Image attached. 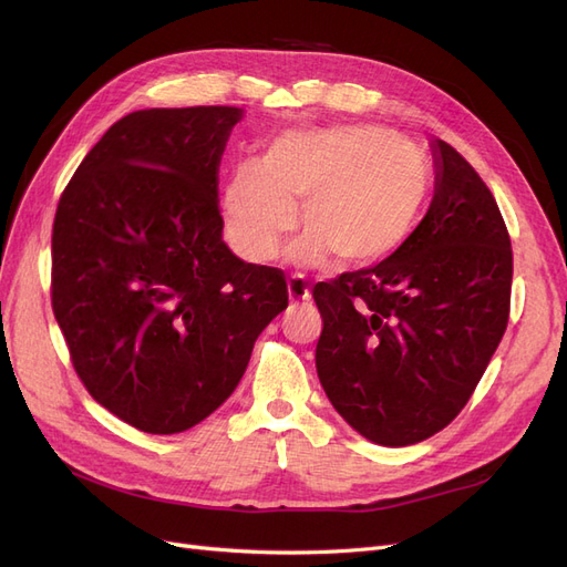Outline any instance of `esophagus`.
<instances>
[{"mask_svg":"<svg viewBox=\"0 0 567 567\" xmlns=\"http://www.w3.org/2000/svg\"><path fill=\"white\" fill-rule=\"evenodd\" d=\"M288 298L290 302H307L310 300V288H307L302 277H290L288 279Z\"/></svg>","mask_w":567,"mask_h":567,"instance_id":"obj_1","label":"esophagus"}]
</instances>
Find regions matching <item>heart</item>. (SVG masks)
Listing matches in <instances>:
<instances>
[{
	"mask_svg": "<svg viewBox=\"0 0 567 567\" xmlns=\"http://www.w3.org/2000/svg\"><path fill=\"white\" fill-rule=\"evenodd\" d=\"M427 186L421 151L375 125L290 130L271 140L260 165H238L225 184V219L250 262H269L281 238L302 234L290 260L357 269L381 262L411 231Z\"/></svg>",
	"mask_w": 567,
	"mask_h": 567,
	"instance_id": "1",
	"label": "heart"
}]
</instances>
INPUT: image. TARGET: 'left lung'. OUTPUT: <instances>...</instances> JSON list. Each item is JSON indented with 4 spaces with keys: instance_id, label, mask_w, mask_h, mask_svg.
Segmentation results:
<instances>
[{
    "instance_id": "obj_1",
    "label": "left lung",
    "mask_w": 567,
    "mask_h": 567,
    "mask_svg": "<svg viewBox=\"0 0 567 567\" xmlns=\"http://www.w3.org/2000/svg\"><path fill=\"white\" fill-rule=\"evenodd\" d=\"M435 196L388 260L315 286L317 373L359 435L406 447L466 406L511 310V238L487 184L435 140Z\"/></svg>"
}]
</instances>
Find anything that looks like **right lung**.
Returning a JSON list of instances; mask_svg holds the SVG:
<instances>
[{
	"instance_id": "1",
	"label": "right lung",
	"mask_w": 567,
	"mask_h": 567,
	"mask_svg": "<svg viewBox=\"0 0 567 567\" xmlns=\"http://www.w3.org/2000/svg\"><path fill=\"white\" fill-rule=\"evenodd\" d=\"M241 117L236 106L134 111L61 194L51 307L84 388L136 431L208 419L288 307L281 269L221 241L219 161Z\"/></svg>"
}]
</instances>
